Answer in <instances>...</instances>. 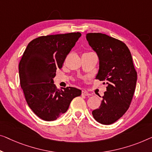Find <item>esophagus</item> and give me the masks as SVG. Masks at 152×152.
Here are the masks:
<instances>
[{"instance_id": "34e87169", "label": "esophagus", "mask_w": 152, "mask_h": 152, "mask_svg": "<svg viewBox=\"0 0 152 152\" xmlns=\"http://www.w3.org/2000/svg\"><path fill=\"white\" fill-rule=\"evenodd\" d=\"M82 95H83V96H89L91 94H89V92H87V91H82Z\"/></svg>"}]
</instances>
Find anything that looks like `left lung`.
<instances>
[{
	"label": "left lung",
	"mask_w": 152,
	"mask_h": 152,
	"mask_svg": "<svg viewBox=\"0 0 152 152\" xmlns=\"http://www.w3.org/2000/svg\"><path fill=\"white\" fill-rule=\"evenodd\" d=\"M86 38L99 58L96 78L107 85L101 105L93 110L92 115L99 123L109 125L128 109L135 91L137 73L130 50L121 41L99 33H88Z\"/></svg>",
	"instance_id": "obj_1"
}]
</instances>
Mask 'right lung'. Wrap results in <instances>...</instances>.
I'll return each instance as SVG.
<instances>
[{"mask_svg": "<svg viewBox=\"0 0 152 152\" xmlns=\"http://www.w3.org/2000/svg\"><path fill=\"white\" fill-rule=\"evenodd\" d=\"M80 36L77 32L39 37L29 43L20 60V81L26 101L44 121L56 120L81 95L75 87L56 89L53 80Z\"/></svg>", "mask_w": 152, "mask_h": 152, "instance_id": "obj_1", "label": "right lung"}]
</instances>
